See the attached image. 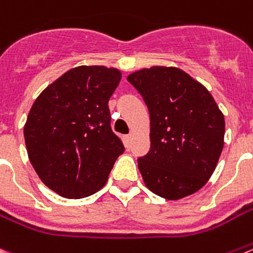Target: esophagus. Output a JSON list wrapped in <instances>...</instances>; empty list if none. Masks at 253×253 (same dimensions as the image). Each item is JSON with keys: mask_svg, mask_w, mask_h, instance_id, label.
I'll return each mask as SVG.
<instances>
[{"mask_svg": "<svg viewBox=\"0 0 253 253\" xmlns=\"http://www.w3.org/2000/svg\"><path fill=\"white\" fill-rule=\"evenodd\" d=\"M131 140H132V135H131V133H128V135L125 136V144H126V146H130Z\"/></svg>", "mask_w": 253, "mask_h": 253, "instance_id": "1", "label": "esophagus"}]
</instances>
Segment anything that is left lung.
Returning <instances> with one entry per match:
<instances>
[{"instance_id": "8db88e82", "label": "left lung", "mask_w": 253, "mask_h": 253, "mask_svg": "<svg viewBox=\"0 0 253 253\" xmlns=\"http://www.w3.org/2000/svg\"><path fill=\"white\" fill-rule=\"evenodd\" d=\"M127 81L150 114V149L137 158L146 188L171 201L198 192L224 148V114L212 95L173 67L141 69Z\"/></svg>"}]
</instances>
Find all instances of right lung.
I'll return each mask as SVG.
<instances>
[{
    "label": "right lung",
    "mask_w": 253,
    "mask_h": 253,
    "mask_svg": "<svg viewBox=\"0 0 253 253\" xmlns=\"http://www.w3.org/2000/svg\"><path fill=\"white\" fill-rule=\"evenodd\" d=\"M121 77L116 68H73L32 105L24 126L29 161L44 185L64 198H84L103 188L125 152L108 107Z\"/></svg>",
    "instance_id": "1"
}]
</instances>
